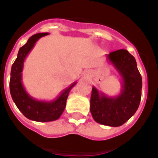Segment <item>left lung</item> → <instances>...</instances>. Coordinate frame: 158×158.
I'll return each instance as SVG.
<instances>
[{
  "label": "left lung",
  "mask_w": 158,
  "mask_h": 158,
  "mask_svg": "<svg viewBox=\"0 0 158 158\" xmlns=\"http://www.w3.org/2000/svg\"><path fill=\"white\" fill-rule=\"evenodd\" d=\"M122 78V89L115 98L99 94L93 87L90 99V111L96 122L117 127L122 125L136 112L141 100L142 77L137 68L135 57L127 50L111 52L107 55Z\"/></svg>",
  "instance_id": "obj_1"
}]
</instances>
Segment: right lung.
I'll return each mask as SVG.
<instances>
[{"mask_svg":"<svg viewBox=\"0 0 158 158\" xmlns=\"http://www.w3.org/2000/svg\"><path fill=\"white\" fill-rule=\"evenodd\" d=\"M48 34L49 33H37L29 38L26 44L19 48L10 71V91L13 101L25 117L38 122H48L59 119L65 108L69 91L76 84V82H74L69 88L64 89L56 100L51 102L38 101L29 96L25 91L21 81L23 61L35 45L36 42Z\"/></svg>","mask_w":158,"mask_h":158,"instance_id":"add662e5","label":"right lung"}]
</instances>
